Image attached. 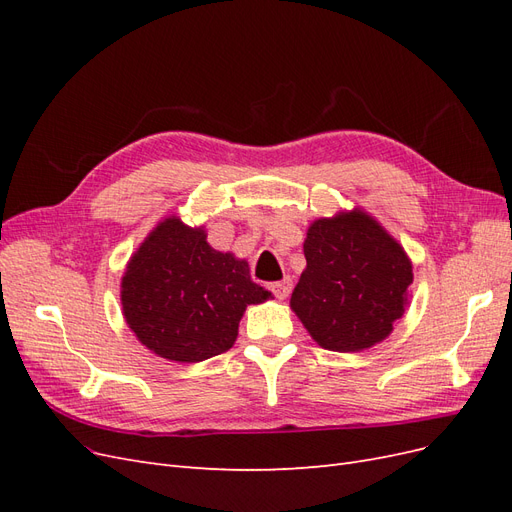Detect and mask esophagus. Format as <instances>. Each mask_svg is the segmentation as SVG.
Here are the masks:
<instances>
[{"mask_svg": "<svg viewBox=\"0 0 512 512\" xmlns=\"http://www.w3.org/2000/svg\"><path fill=\"white\" fill-rule=\"evenodd\" d=\"M269 290L275 294V299L284 301L288 294H290V290H292V280H290V277H284V280H280V282L269 284Z\"/></svg>", "mask_w": 512, "mask_h": 512, "instance_id": "34e87169", "label": "esophagus"}]
</instances>
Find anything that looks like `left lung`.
Masks as SVG:
<instances>
[{
  "mask_svg": "<svg viewBox=\"0 0 512 512\" xmlns=\"http://www.w3.org/2000/svg\"><path fill=\"white\" fill-rule=\"evenodd\" d=\"M303 252L290 307L318 346L361 352L391 335L410 299L412 262L371 215L356 207L316 220Z\"/></svg>",
  "mask_w": 512,
  "mask_h": 512,
  "instance_id": "1",
  "label": "left lung"
}]
</instances>
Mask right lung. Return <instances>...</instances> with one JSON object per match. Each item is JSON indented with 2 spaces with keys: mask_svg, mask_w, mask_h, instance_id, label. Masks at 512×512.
Wrapping results in <instances>:
<instances>
[{
  "mask_svg": "<svg viewBox=\"0 0 512 512\" xmlns=\"http://www.w3.org/2000/svg\"><path fill=\"white\" fill-rule=\"evenodd\" d=\"M271 292L250 265L207 243L203 226L177 215L153 228L121 277V305L138 342L162 359L198 363L232 348L247 305Z\"/></svg>",
  "mask_w": 512,
  "mask_h": 512,
  "instance_id": "obj_1",
  "label": "right lung"
}]
</instances>
